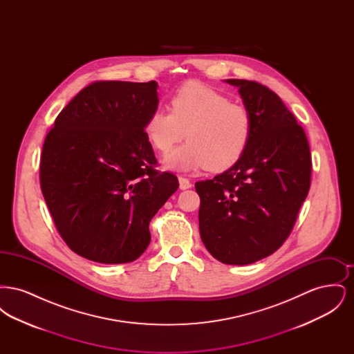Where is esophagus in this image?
Instances as JSON below:
<instances>
[{"instance_id":"1","label":"esophagus","mask_w":354,"mask_h":354,"mask_svg":"<svg viewBox=\"0 0 354 354\" xmlns=\"http://www.w3.org/2000/svg\"><path fill=\"white\" fill-rule=\"evenodd\" d=\"M191 182L187 179V178H183V176H179V187H180V189H188V188H191Z\"/></svg>"}]
</instances>
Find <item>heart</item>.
<instances>
[{
    "instance_id": "b5f03b06",
    "label": "heart",
    "mask_w": 354,
    "mask_h": 354,
    "mask_svg": "<svg viewBox=\"0 0 354 354\" xmlns=\"http://www.w3.org/2000/svg\"><path fill=\"white\" fill-rule=\"evenodd\" d=\"M169 107L155 109L145 122V134L152 149L169 153L187 133L188 143L165 159L166 169L223 172L234 167L252 138L250 111L219 91L196 82L180 86Z\"/></svg>"
}]
</instances>
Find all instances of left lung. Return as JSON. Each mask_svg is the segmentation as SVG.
Returning <instances> with one entry per match:
<instances>
[{
  "label": "left lung",
  "instance_id": "left-lung-1",
  "mask_svg": "<svg viewBox=\"0 0 354 354\" xmlns=\"http://www.w3.org/2000/svg\"><path fill=\"white\" fill-rule=\"evenodd\" d=\"M239 87L253 122L251 143L234 167L195 183L202 241L216 260L245 266L276 252L290 234L310 187L306 135L267 86L227 80Z\"/></svg>",
  "mask_w": 354,
  "mask_h": 354
}]
</instances>
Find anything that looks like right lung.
Segmentation results:
<instances>
[{"mask_svg":"<svg viewBox=\"0 0 354 354\" xmlns=\"http://www.w3.org/2000/svg\"><path fill=\"white\" fill-rule=\"evenodd\" d=\"M158 84L98 81L81 90L46 135L39 180L51 218L73 252L102 264L136 260L149 224L178 189L153 169L145 122Z\"/></svg>","mask_w":354,"mask_h":354,"instance_id":"obj_1","label":"right lung"}]
</instances>
